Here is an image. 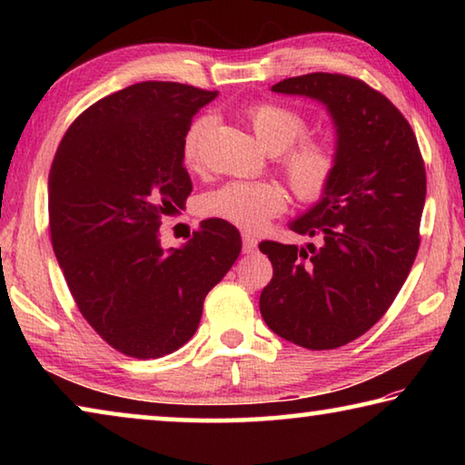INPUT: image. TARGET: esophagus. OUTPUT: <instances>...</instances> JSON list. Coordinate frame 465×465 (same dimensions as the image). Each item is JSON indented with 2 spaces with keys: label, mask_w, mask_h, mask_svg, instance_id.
<instances>
[{
  "label": "esophagus",
  "mask_w": 465,
  "mask_h": 465,
  "mask_svg": "<svg viewBox=\"0 0 465 465\" xmlns=\"http://www.w3.org/2000/svg\"><path fill=\"white\" fill-rule=\"evenodd\" d=\"M258 248V240L252 233H242V250L243 254H254Z\"/></svg>",
  "instance_id": "esophagus-1"
}]
</instances>
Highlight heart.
I'll return each mask as SVG.
<instances>
[{
	"label": "heart",
	"mask_w": 465,
	"mask_h": 465,
	"mask_svg": "<svg viewBox=\"0 0 465 465\" xmlns=\"http://www.w3.org/2000/svg\"><path fill=\"white\" fill-rule=\"evenodd\" d=\"M248 123L264 149L281 153L303 137L308 124L295 110L287 106L256 104L248 110ZM211 129V119L194 121L184 137V162L196 166L201 160V145ZM282 168L295 193L303 201H316L332 183L336 160L332 149L318 141H305L282 153ZM287 204L285 191L269 180H233L203 196V211L207 215L225 219L243 230H261L271 217L279 215Z\"/></svg>",
	"instance_id": "heart-1"
}]
</instances>
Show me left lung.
Wrapping results in <instances>:
<instances>
[{"label":"left lung","instance_id":"1","mask_svg":"<svg viewBox=\"0 0 465 465\" xmlns=\"http://www.w3.org/2000/svg\"><path fill=\"white\" fill-rule=\"evenodd\" d=\"M271 90L326 108L336 170L328 191L289 222V230L318 238L320 246H258L272 262L261 313L289 342L338 349L388 312L412 269L427 196L422 155L402 113L365 82L308 74Z\"/></svg>","mask_w":465,"mask_h":465}]
</instances>
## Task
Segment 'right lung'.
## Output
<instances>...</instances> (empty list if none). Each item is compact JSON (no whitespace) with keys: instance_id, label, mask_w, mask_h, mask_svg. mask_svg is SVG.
Returning <instances> with one entry per match:
<instances>
[{"instance_id":"1","label":"right lung","mask_w":465,"mask_h":465,"mask_svg":"<svg viewBox=\"0 0 465 465\" xmlns=\"http://www.w3.org/2000/svg\"><path fill=\"white\" fill-rule=\"evenodd\" d=\"M215 98L174 82L129 85L77 116L54 153V256L82 316L129 357L157 359L191 341L204 297L240 256V232L217 217L183 246L160 242L162 217L193 191L184 137Z\"/></svg>"}]
</instances>
